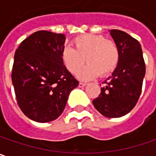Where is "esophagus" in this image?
<instances>
[{
	"mask_svg": "<svg viewBox=\"0 0 156 156\" xmlns=\"http://www.w3.org/2000/svg\"><path fill=\"white\" fill-rule=\"evenodd\" d=\"M86 85H87L86 83H83V82H79V84H78V87H85Z\"/></svg>",
	"mask_w": 156,
	"mask_h": 156,
	"instance_id": "34e87169",
	"label": "esophagus"
}]
</instances>
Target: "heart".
I'll list each match as a JSON object with an SVG mask.
<instances>
[{"label":"heart","mask_w":156,"mask_h":156,"mask_svg":"<svg viewBox=\"0 0 156 156\" xmlns=\"http://www.w3.org/2000/svg\"><path fill=\"white\" fill-rule=\"evenodd\" d=\"M74 49L65 47L61 58L71 74H77L86 62L87 65L79 73L81 79L104 77L114 71L120 60V50L117 44L106 40L102 35L83 34L73 40Z\"/></svg>","instance_id":"b5f03b06"}]
</instances>
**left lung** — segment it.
<instances>
[{
	"instance_id": "obj_1",
	"label": "left lung",
	"mask_w": 156,
	"mask_h": 156,
	"mask_svg": "<svg viewBox=\"0 0 156 156\" xmlns=\"http://www.w3.org/2000/svg\"><path fill=\"white\" fill-rule=\"evenodd\" d=\"M110 34L119 48L120 60L93 104L102 115L112 118L128 114L137 104L146 65L141 45L136 39L120 30H111Z\"/></svg>"
}]
</instances>
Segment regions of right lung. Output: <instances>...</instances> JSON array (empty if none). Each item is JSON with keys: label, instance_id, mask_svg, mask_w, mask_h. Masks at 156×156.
I'll list each match as a JSON object with an SVG mask.
<instances>
[{"label": "right lung", "instance_id": "right-lung-1", "mask_svg": "<svg viewBox=\"0 0 156 156\" xmlns=\"http://www.w3.org/2000/svg\"><path fill=\"white\" fill-rule=\"evenodd\" d=\"M65 36L38 31L16 50L11 79L16 102L27 117L39 123L55 120L69 93L78 86L61 58Z\"/></svg>", "mask_w": 156, "mask_h": 156}]
</instances>
